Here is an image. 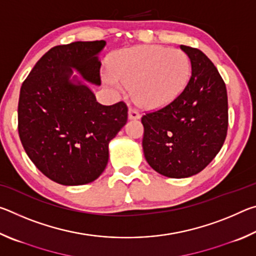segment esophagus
I'll return each mask as SVG.
<instances>
[{
	"label": "esophagus",
	"instance_id": "34e87169",
	"mask_svg": "<svg viewBox=\"0 0 256 256\" xmlns=\"http://www.w3.org/2000/svg\"><path fill=\"white\" fill-rule=\"evenodd\" d=\"M141 118V115L138 114V112L133 110V108H130L128 110V120H140Z\"/></svg>",
	"mask_w": 256,
	"mask_h": 256
}]
</instances>
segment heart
Returning <instances> with one entry per match:
<instances>
[{"instance_id":"heart-1","label":"heart","mask_w":256,"mask_h":256,"mask_svg":"<svg viewBox=\"0 0 256 256\" xmlns=\"http://www.w3.org/2000/svg\"><path fill=\"white\" fill-rule=\"evenodd\" d=\"M192 66L180 50L140 45L112 54L102 80L112 89H132L133 99L144 110L166 107L180 96L188 84Z\"/></svg>"}]
</instances>
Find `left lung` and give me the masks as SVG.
<instances>
[{
	"instance_id": "1",
	"label": "left lung",
	"mask_w": 256,
	"mask_h": 256,
	"mask_svg": "<svg viewBox=\"0 0 256 256\" xmlns=\"http://www.w3.org/2000/svg\"><path fill=\"white\" fill-rule=\"evenodd\" d=\"M190 60L192 76L170 105L142 116L146 160L159 174L185 178L209 164L226 140V84L200 50L180 45Z\"/></svg>"
}]
</instances>
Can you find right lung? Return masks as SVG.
I'll return each mask as SVG.
<instances>
[{"mask_svg":"<svg viewBox=\"0 0 256 256\" xmlns=\"http://www.w3.org/2000/svg\"><path fill=\"white\" fill-rule=\"evenodd\" d=\"M105 45V40H94L55 46L21 86V144L34 166L58 184L84 185L97 180L107 166L108 144L128 122L123 102L104 106L84 84H100L98 54Z\"/></svg>","mask_w":256,"mask_h":256,"instance_id":"add662e5","label":"right lung"}]
</instances>
